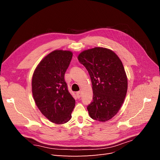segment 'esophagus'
Instances as JSON below:
<instances>
[{
    "instance_id": "1",
    "label": "esophagus",
    "mask_w": 160,
    "mask_h": 160,
    "mask_svg": "<svg viewBox=\"0 0 160 160\" xmlns=\"http://www.w3.org/2000/svg\"><path fill=\"white\" fill-rule=\"evenodd\" d=\"M76 95H77V98H81V91H78V92H77V93H76Z\"/></svg>"
}]
</instances>
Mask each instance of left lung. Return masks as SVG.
Segmentation results:
<instances>
[{
	"label": "left lung",
	"mask_w": 160,
	"mask_h": 160,
	"mask_svg": "<svg viewBox=\"0 0 160 160\" xmlns=\"http://www.w3.org/2000/svg\"><path fill=\"white\" fill-rule=\"evenodd\" d=\"M91 77L93 101L88 106L90 117L105 122L118 113L128 91V78L122 61L111 49L95 47L77 57Z\"/></svg>",
	"instance_id": "1"
}]
</instances>
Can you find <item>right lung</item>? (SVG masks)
<instances>
[{"label": "right lung", "mask_w": 160, "mask_h": 160, "mask_svg": "<svg viewBox=\"0 0 160 160\" xmlns=\"http://www.w3.org/2000/svg\"><path fill=\"white\" fill-rule=\"evenodd\" d=\"M72 57L70 51H53L40 61L32 75V93L37 108L56 124L69 122L75 105L64 79Z\"/></svg>", "instance_id": "right-lung-1"}]
</instances>
